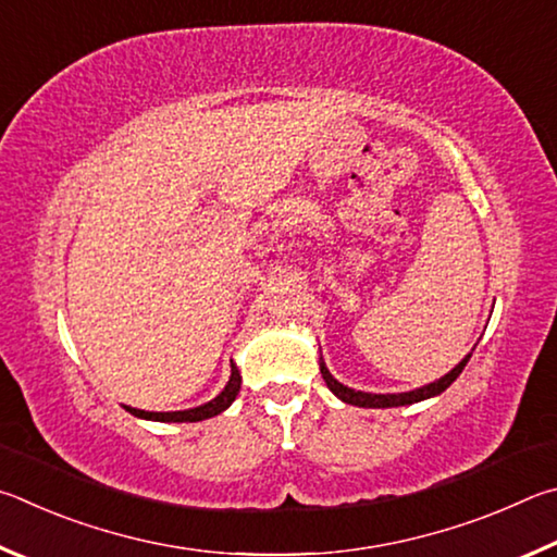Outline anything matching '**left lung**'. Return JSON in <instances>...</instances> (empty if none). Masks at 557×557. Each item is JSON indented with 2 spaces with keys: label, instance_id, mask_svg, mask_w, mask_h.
<instances>
[{
  "label": "left lung",
  "instance_id": "1",
  "mask_svg": "<svg viewBox=\"0 0 557 557\" xmlns=\"http://www.w3.org/2000/svg\"><path fill=\"white\" fill-rule=\"evenodd\" d=\"M470 357H472V352L467 355L462 362L453 369V372H447L445 376L437 379V382L425 384L421 388H413V392H406V394H367V392H355V388L339 384L337 379L327 372V367H325L323 359H320V374H323L327 388L339 398V401L352 404V406H359V408H394V406H411V404H418V401H425V398H431V396L443 394L445 388L450 386L455 379L462 374V369L467 367V362H470Z\"/></svg>",
  "mask_w": 557,
  "mask_h": 557
}]
</instances>
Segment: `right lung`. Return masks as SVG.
Segmentation results:
<instances>
[{"label":"right lung","mask_w":557,"mask_h":557,"mask_svg":"<svg viewBox=\"0 0 557 557\" xmlns=\"http://www.w3.org/2000/svg\"><path fill=\"white\" fill-rule=\"evenodd\" d=\"M242 388V376H239V369L232 364V376L227 386L222 388L220 396H214L212 401L202 404L198 408H188V411H169V413H153V411H139V408H132L126 406V411L136 418H146V421H161V423H195V421H205V418H212L222 413L224 408H230L234 398H237Z\"/></svg>","instance_id":"1"}]
</instances>
